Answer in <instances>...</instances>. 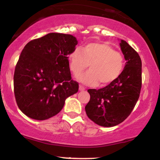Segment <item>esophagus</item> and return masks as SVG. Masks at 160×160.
<instances>
[{
  "instance_id": "esophagus-1",
  "label": "esophagus",
  "mask_w": 160,
  "mask_h": 160,
  "mask_svg": "<svg viewBox=\"0 0 160 160\" xmlns=\"http://www.w3.org/2000/svg\"><path fill=\"white\" fill-rule=\"evenodd\" d=\"M79 90H80V91H83V90H85V87H84L83 86L80 85V86H79Z\"/></svg>"
}]
</instances>
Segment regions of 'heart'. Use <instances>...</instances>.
<instances>
[{
	"label": "heart",
	"instance_id": "1",
	"mask_svg": "<svg viewBox=\"0 0 160 160\" xmlns=\"http://www.w3.org/2000/svg\"><path fill=\"white\" fill-rule=\"evenodd\" d=\"M89 65L90 71L79 76V80L89 85L100 82L102 86H107L122 74L125 59L111 46L102 43H87L82 49H75L70 54V69L75 76L82 73Z\"/></svg>",
	"mask_w": 160,
	"mask_h": 160
}]
</instances>
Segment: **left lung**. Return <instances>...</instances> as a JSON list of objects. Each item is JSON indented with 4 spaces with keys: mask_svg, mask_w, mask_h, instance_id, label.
Instances as JSON below:
<instances>
[{
    "mask_svg": "<svg viewBox=\"0 0 160 160\" xmlns=\"http://www.w3.org/2000/svg\"><path fill=\"white\" fill-rule=\"evenodd\" d=\"M121 50L126 59L122 74L102 89H88L90 100L85 107L88 117L99 126L111 127L130 115L138 100L141 89V60L138 53L121 40Z\"/></svg>",
    "mask_w": 160,
    "mask_h": 160,
    "instance_id": "left-lung-1",
    "label": "left lung"
}]
</instances>
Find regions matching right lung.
Segmentation results:
<instances>
[{
    "mask_svg": "<svg viewBox=\"0 0 160 160\" xmlns=\"http://www.w3.org/2000/svg\"><path fill=\"white\" fill-rule=\"evenodd\" d=\"M78 44L71 34L49 33L25 46L16 63L14 95L18 107L30 118L44 120L59 113L68 97L78 92L68 55Z\"/></svg>",
    "mask_w": 160,
    "mask_h": 160,
    "instance_id": "right-lung-1",
    "label": "right lung"
}]
</instances>
